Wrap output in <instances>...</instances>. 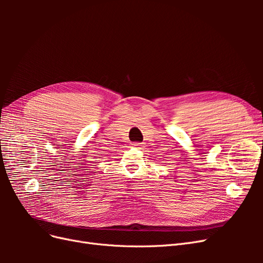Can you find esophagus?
I'll return each mask as SVG.
<instances>
[{
    "instance_id": "34e87169",
    "label": "esophagus",
    "mask_w": 263,
    "mask_h": 263,
    "mask_svg": "<svg viewBox=\"0 0 263 263\" xmlns=\"http://www.w3.org/2000/svg\"><path fill=\"white\" fill-rule=\"evenodd\" d=\"M142 144H141V142H134V144H133V147H140Z\"/></svg>"
}]
</instances>
